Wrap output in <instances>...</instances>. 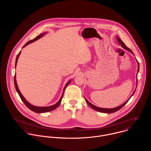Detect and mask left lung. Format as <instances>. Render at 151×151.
Returning <instances> with one entry per match:
<instances>
[{
    "mask_svg": "<svg viewBox=\"0 0 151 151\" xmlns=\"http://www.w3.org/2000/svg\"><path fill=\"white\" fill-rule=\"evenodd\" d=\"M116 39H117V40H118V43L119 44V45H121V46L123 48H124L125 50H126L127 51H129L130 52H131L132 54H133L134 55V53L132 52V51L130 49V48H128L125 45V44L122 41V40L119 38V37H118V36H116ZM136 61H137V65H138V69H137V73H138V72H139V62L137 61V60H136ZM136 78H137V80H136V82H137V83H136V87L137 86V77H136ZM136 89H135V90H134V91L133 92V93L132 94V95L130 96V97L129 98L125 103H124L123 104H122L121 105H120V106H118V107H114V108H101V107H97V106H94V104H91L90 102H89L87 99H85V97H84L85 98V101L87 102V103L90 106V107H91L92 108L94 109V110H95V111H98V112H101V113H105V114H112V113H114V112H116V111H119V109H121L122 107L128 102V101L130 100V99L133 96V95L134 94V93H135V91H136Z\"/></svg>",
    "mask_w": 151,
    "mask_h": 151,
    "instance_id": "left-lung-1",
    "label": "left lung"
}]
</instances>
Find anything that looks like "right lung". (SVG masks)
Returning <instances> with one entry per match:
<instances>
[{"label":"right lung","instance_id":"add662e5","mask_svg":"<svg viewBox=\"0 0 151 151\" xmlns=\"http://www.w3.org/2000/svg\"><path fill=\"white\" fill-rule=\"evenodd\" d=\"M47 33V32H45V33H44L40 34L39 35H38V36H37L36 38H35L34 39H33V40H30V41H29L28 42H27L26 44L23 46V48H24V47H25L26 46H27V45H29V44H31V43H32V42H35V41L37 40V39H40V37H42V36H44V35H45V34H46ZM20 54H21V51L18 53V55H17V56L16 60H15V68H16L17 63V61H18V57H19V56ZM71 81H72V80H70V81H69V82L66 84L65 87H64L63 92V93H62V95H61V97H60V100H58V101L57 103H56L55 104H53V105H52V106H46V107H40V106H34V105H33V104H30L29 102H28V101L26 100V99L24 97V96L22 95V94L21 93V92H20V91H19V88H18V85H17V81H16V73L15 74V76H14V85H15V89H16V90H17V92L18 93V95L19 96V97H20V98H21V100H22V101H23V103L26 104V106L28 107V108H29V109H30L31 111H33V112H36V113H39V114H40V113H45V112H50V111H53V110L57 108V107H58V106L60 105V104L61 103V100H62L63 97V94H64V90H65V89H66V88L67 86H68V85L70 83Z\"/></svg>","mask_w":151,"mask_h":151}]
</instances>
